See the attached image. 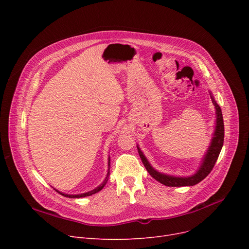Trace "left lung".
I'll list each match as a JSON object with an SVG mask.
<instances>
[{
  "instance_id": "1",
  "label": "left lung",
  "mask_w": 249,
  "mask_h": 249,
  "mask_svg": "<svg viewBox=\"0 0 249 249\" xmlns=\"http://www.w3.org/2000/svg\"><path fill=\"white\" fill-rule=\"evenodd\" d=\"M209 94L211 96L213 105L215 106L216 110V123H215V130L213 133V137L210 143V146L207 149L205 155L203 156L200 167L198 171L196 172L194 175L189 177H176L172 175H166L163 173H160L149 163L148 160L145 158L144 153H143L137 145L138 153L140 159L142 160V163L144 164L146 171L149 173V175L160 184L167 186V187H187V186H195L197 185L198 182L203 180L209 174L211 173L213 169L218 156L220 154V151L223 146L224 142V122H223V116H222V111L217 102L215 101L213 95L210 90H209Z\"/></svg>"
}]
</instances>
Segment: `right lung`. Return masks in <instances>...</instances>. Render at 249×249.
Instances as JSON below:
<instances>
[{
    "label": "right lung",
    "instance_id": "obj_1",
    "mask_svg": "<svg viewBox=\"0 0 249 249\" xmlns=\"http://www.w3.org/2000/svg\"><path fill=\"white\" fill-rule=\"evenodd\" d=\"M109 169H110V156L108 158V173H107V177H106V178L104 179V181L102 182V184L99 186V187H97L96 189H94V190H91V191H89V192H87V193H83V194H77V195H70V194H65V193H62V192H59L58 190H56V189H54L57 193H59L60 195H62V196H64V197H68V198H84V197H88V196H91V195H94V194H96V193H98V192H100L104 187H105V185H106V182L108 181V178H109V176H110V172H109Z\"/></svg>",
    "mask_w": 249,
    "mask_h": 249
}]
</instances>
